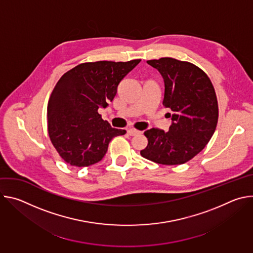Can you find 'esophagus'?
Listing matches in <instances>:
<instances>
[{
  "label": "esophagus",
  "instance_id": "34e87169",
  "mask_svg": "<svg viewBox=\"0 0 253 253\" xmlns=\"http://www.w3.org/2000/svg\"><path fill=\"white\" fill-rule=\"evenodd\" d=\"M127 133H128L130 136H135V135L139 134V133H140V131L135 130V129H133V128H130V129H128V130H127Z\"/></svg>",
  "mask_w": 253,
  "mask_h": 253
}]
</instances>
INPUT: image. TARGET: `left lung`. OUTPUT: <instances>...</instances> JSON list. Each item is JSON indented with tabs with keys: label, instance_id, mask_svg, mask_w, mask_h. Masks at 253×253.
Listing matches in <instances>:
<instances>
[{
	"label": "left lung",
	"instance_id": "obj_1",
	"mask_svg": "<svg viewBox=\"0 0 253 253\" xmlns=\"http://www.w3.org/2000/svg\"><path fill=\"white\" fill-rule=\"evenodd\" d=\"M164 80L163 105L169 108L171 125L167 132L152 128L140 154L163 165L183 164L201 152L218 121V103L214 87L197 66L173 58L149 60Z\"/></svg>",
	"mask_w": 253,
	"mask_h": 253
}]
</instances>
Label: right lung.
<instances>
[{
	"label": "right lung",
	"mask_w": 253,
	"mask_h": 253,
	"mask_svg": "<svg viewBox=\"0 0 253 253\" xmlns=\"http://www.w3.org/2000/svg\"><path fill=\"white\" fill-rule=\"evenodd\" d=\"M140 61L83 63L60 78L48 102V132L66 163L76 167L95 164L106 154L110 141L126 133L104 121L98 109L113 101L119 83Z\"/></svg>",
	"instance_id": "1"
}]
</instances>
